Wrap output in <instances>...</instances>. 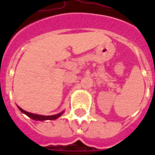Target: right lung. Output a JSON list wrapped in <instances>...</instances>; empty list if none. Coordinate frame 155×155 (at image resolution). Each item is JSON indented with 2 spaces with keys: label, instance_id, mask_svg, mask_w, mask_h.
<instances>
[{
  "label": "right lung",
  "instance_id": "obj_1",
  "mask_svg": "<svg viewBox=\"0 0 155 155\" xmlns=\"http://www.w3.org/2000/svg\"><path fill=\"white\" fill-rule=\"evenodd\" d=\"M18 108H19V110L22 113L25 114L26 116H28L29 117H30L31 119L35 120H55L57 118H58L60 116H62L64 113V111L61 112V113H58V114H55V115H51V116H44V115H38V114H35V113H29V112H26V111L23 110L22 108H20L19 106H18Z\"/></svg>",
  "mask_w": 155,
  "mask_h": 155
}]
</instances>
